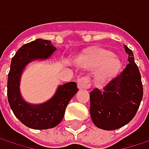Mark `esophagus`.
Listing matches in <instances>:
<instances>
[{"mask_svg":"<svg viewBox=\"0 0 149 149\" xmlns=\"http://www.w3.org/2000/svg\"><path fill=\"white\" fill-rule=\"evenodd\" d=\"M77 85L79 89H90L91 86V80L89 77H82L77 79Z\"/></svg>","mask_w":149,"mask_h":149,"instance_id":"esophagus-1","label":"esophagus"}]
</instances>
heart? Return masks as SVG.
<instances>
[{
    "label": "heart",
    "instance_id": "1",
    "mask_svg": "<svg viewBox=\"0 0 149 149\" xmlns=\"http://www.w3.org/2000/svg\"><path fill=\"white\" fill-rule=\"evenodd\" d=\"M82 65L86 68L99 70L98 79L100 81L112 77L119 72L122 66L118 58L113 56L111 52L104 49H97L91 52L83 59Z\"/></svg>",
    "mask_w": 149,
    "mask_h": 149
}]
</instances>
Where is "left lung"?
Wrapping results in <instances>:
<instances>
[{"instance_id": "left-lung-1", "label": "left lung", "mask_w": 149, "mask_h": 149, "mask_svg": "<svg viewBox=\"0 0 149 149\" xmlns=\"http://www.w3.org/2000/svg\"><path fill=\"white\" fill-rule=\"evenodd\" d=\"M129 64L113 77L104 91L94 89L90 95V113L93 123L104 130H115L129 123L135 116L143 96L139 69L132 51L124 45Z\"/></svg>"}]
</instances>
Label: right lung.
Wrapping results in <instances>:
<instances>
[{"label":"right lung","instance_id":"add662e5","mask_svg":"<svg viewBox=\"0 0 149 149\" xmlns=\"http://www.w3.org/2000/svg\"><path fill=\"white\" fill-rule=\"evenodd\" d=\"M56 50L51 40L37 39L23 45L11 61L8 78V99L15 116L26 127L33 130H47L56 127L63 119L67 104L78 91L77 83L58 85L52 98L43 104L26 103L21 97L19 82L23 70L30 62L46 59Z\"/></svg>","mask_w":149,"mask_h":149}]
</instances>
